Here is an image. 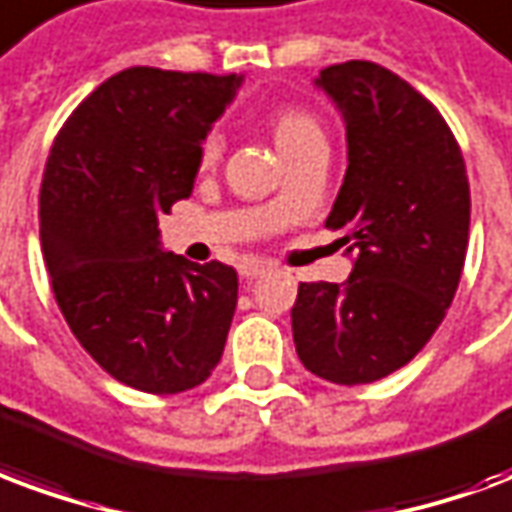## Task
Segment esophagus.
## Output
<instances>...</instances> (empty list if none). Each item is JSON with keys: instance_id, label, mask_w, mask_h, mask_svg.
I'll return each instance as SVG.
<instances>
[{"instance_id": "34e87169", "label": "esophagus", "mask_w": 512, "mask_h": 512, "mask_svg": "<svg viewBox=\"0 0 512 512\" xmlns=\"http://www.w3.org/2000/svg\"><path fill=\"white\" fill-rule=\"evenodd\" d=\"M268 271L266 263H257V260H246V263H241L238 266V274H241V279H257V276H263Z\"/></svg>"}]
</instances>
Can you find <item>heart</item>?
<instances>
[{"label":"heart","instance_id":"1","mask_svg":"<svg viewBox=\"0 0 512 512\" xmlns=\"http://www.w3.org/2000/svg\"><path fill=\"white\" fill-rule=\"evenodd\" d=\"M271 130H274L276 146H279L285 160L293 157L295 151L306 149L309 143L325 140L320 121L314 119L312 113L298 111V108H287V111L276 113L274 119H271ZM222 151H225V138L219 132H208L203 143H200V165L203 168L217 165Z\"/></svg>","mask_w":512,"mask_h":512}]
</instances>
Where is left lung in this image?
Listing matches in <instances>:
<instances>
[{"mask_svg": "<svg viewBox=\"0 0 512 512\" xmlns=\"http://www.w3.org/2000/svg\"><path fill=\"white\" fill-rule=\"evenodd\" d=\"M317 86L342 111L350 160L325 227L358 257L344 285H298L293 342L312 374L363 385L445 320L469 244L467 165L442 113L380 64H331Z\"/></svg>", "mask_w": 512, "mask_h": 512, "instance_id": "1", "label": "left lung"}]
</instances>
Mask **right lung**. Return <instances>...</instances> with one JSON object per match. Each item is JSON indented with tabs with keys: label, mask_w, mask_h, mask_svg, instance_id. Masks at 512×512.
I'll list each match as a JSON object with an SVG mask.
<instances>
[{
	"label": "right lung",
	"mask_w": 512,
	"mask_h": 512,
	"mask_svg": "<svg viewBox=\"0 0 512 512\" xmlns=\"http://www.w3.org/2000/svg\"><path fill=\"white\" fill-rule=\"evenodd\" d=\"M238 75L130 67L64 121L40 187V241L73 336L113 380L181 393L225 350L238 276L160 249L162 214L189 198L200 143Z\"/></svg>",
	"instance_id": "1"
}]
</instances>
